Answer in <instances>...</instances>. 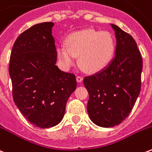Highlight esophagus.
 Wrapping results in <instances>:
<instances>
[{
  "mask_svg": "<svg viewBox=\"0 0 152 152\" xmlns=\"http://www.w3.org/2000/svg\"><path fill=\"white\" fill-rule=\"evenodd\" d=\"M82 80H83V77H82V76H76V81H77V82L80 83V82H81V81H82Z\"/></svg>",
  "mask_w": 152,
  "mask_h": 152,
  "instance_id": "esophagus-1",
  "label": "esophagus"
}]
</instances>
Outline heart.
<instances>
[{
    "mask_svg": "<svg viewBox=\"0 0 152 152\" xmlns=\"http://www.w3.org/2000/svg\"><path fill=\"white\" fill-rule=\"evenodd\" d=\"M115 51V40L107 31L85 29L75 31L66 39V45L57 47L58 58L64 68L75 64L78 57L80 66L88 73H97L106 68Z\"/></svg>",
    "mask_w": 152,
    "mask_h": 152,
    "instance_id": "obj_1",
    "label": "heart"
}]
</instances>
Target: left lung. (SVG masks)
<instances>
[{"label": "left lung", "mask_w": 152, "mask_h": 152, "mask_svg": "<svg viewBox=\"0 0 152 152\" xmlns=\"http://www.w3.org/2000/svg\"><path fill=\"white\" fill-rule=\"evenodd\" d=\"M115 56L104 69L84 78L89 99L87 112L98 126L113 127L130 113L141 89L142 60L130 35L115 24Z\"/></svg>", "instance_id": "8db88e82"}]
</instances>
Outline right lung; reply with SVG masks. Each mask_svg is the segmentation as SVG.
<instances>
[{
  "label": "right lung",
  "mask_w": 152,
  "mask_h": 152,
  "mask_svg": "<svg viewBox=\"0 0 152 152\" xmlns=\"http://www.w3.org/2000/svg\"><path fill=\"white\" fill-rule=\"evenodd\" d=\"M53 26L46 22L23 31L13 45L9 66L15 105L31 124L42 129L59 124L76 88L75 75L56 65Z\"/></svg>",
  "instance_id": "1"
}]
</instances>
